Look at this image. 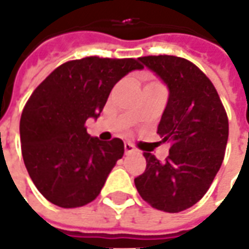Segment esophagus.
I'll use <instances>...</instances> for the list:
<instances>
[{
    "label": "esophagus",
    "instance_id": "1",
    "mask_svg": "<svg viewBox=\"0 0 249 249\" xmlns=\"http://www.w3.org/2000/svg\"><path fill=\"white\" fill-rule=\"evenodd\" d=\"M124 149H125V153H126V155H128V153H132V152H136L135 145H133L132 142H125Z\"/></svg>",
    "mask_w": 249,
    "mask_h": 249
}]
</instances>
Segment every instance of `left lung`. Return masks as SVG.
Masks as SVG:
<instances>
[{
  "mask_svg": "<svg viewBox=\"0 0 249 249\" xmlns=\"http://www.w3.org/2000/svg\"><path fill=\"white\" fill-rule=\"evenodd\" d=\"M139 61L168 87L157 133L172 145L165 161L144 152L146 168L135 185L153 208L176 213L197 203L219 172L228 141V117L213 84L195 64L165 54Z\"/></svg>",
  "mask_w": 249,
  "mask_h": 249,
  "instance_id": "obj_1",
  "label": "left lung"
}]
</instances>
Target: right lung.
Wrapping results in <instances>:
<instances>
[{"instance_id": "1", "label": "right lung", "mask_w": 249, "mask_h": 249, "mask_svg": "<svg viewBox=\"0 0 249 249\" xmlns=\"http://www.w3.org/2000/svg\"><path fill=\"white\" fill-rule=\"evenodd\" d=\"M142 69L135 58L85 57L60 65L41 82L25 105L21 151L41 195L61 208L90 203L124 155L121 139L104 142L88 135L109 93L129 71Z\"/></svg>"}]
</instances>
